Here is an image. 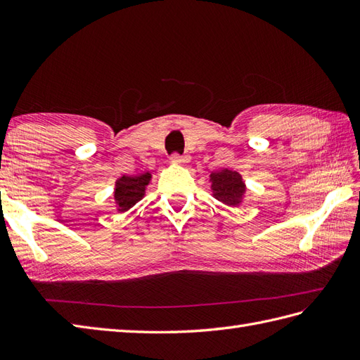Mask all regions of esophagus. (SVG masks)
Returning a JSON list of instances; mask_svg holds the SVG:
<instances>
[{
  "label": "esophagus",
  "mask_w": 360,
  "mask_h": 360,
  "mask_svg": "<svg viewBox=\"0 0 360 360\" xmlns=\"http://www.w3.org/2000/svg\"><path fill=\"white\" fill-rule=\"evenodd\" d=\"M172 162L173 164H178V165H186V164L190 162V156L188 155H182V156L173 155L172 156Z\"/></svg>",
  "instance_id": "obj_1"
}]
</instances>
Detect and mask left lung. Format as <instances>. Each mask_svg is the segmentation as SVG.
<instances>
[{"instance_id": "1", "label": "left lung", "mask_w": 360, "mask_h": 360, "mask_svg": "<svg viewBox=\"0 0 360 360\" xmlns=\"http://www.w3.org/2000/svg\"><path fill=\"white\" fill-rule=\"evenodd\" d=\"M210 190L215 200L226 205H232V207H238L243 204L248 192L243 176L238 172L229 170V168L210 174Z\"/></svg>"}]
</instances>
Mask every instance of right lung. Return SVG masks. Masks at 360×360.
<instances>
[{
	"label": "right lung",
	"instance_id": "1",
	"mask_svg": "<svg viewBox=\"0 0 360 360\" xmlns=\"http://www.w3.org/2000/svg\"><path fill=\"white\" fill-rule=\"evenodd\" d=\"M151 181V173H139L136 176L124 174L116 181V188H114V202H116V210L124 213L133 207L136 202H139L145 196V190Z\"/></svg>",
	"mask_w": 360,
	"mask_h": 360
}]
</instances>
